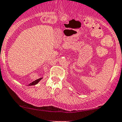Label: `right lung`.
I'll list each match as a JSON object with an SVG mask.
<instances>
[{"instance_id": "add662e5", "label": "right lung", "mask_w": 122, "mask_h": 122, "mask_svg": "<svg viewBox=\"0 0 122 122\" xmlns=\"http://www.w3.org/2000/svg\"><path fill=\"white\" fill-rule=\"evenodd\" d=\"M42 78H39V79H36V81H34L32 82L31 83H30V84H29V86H31V85H36L37 84H38V83L39 82V81H40L41 80V79H42Z\"/></svg>"}]
</instances>
